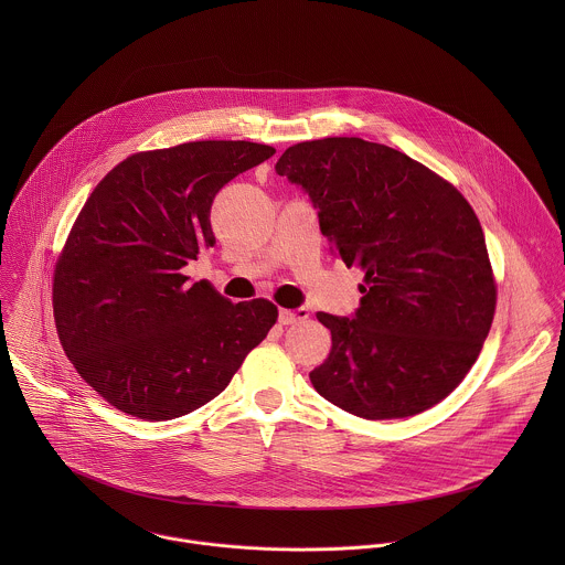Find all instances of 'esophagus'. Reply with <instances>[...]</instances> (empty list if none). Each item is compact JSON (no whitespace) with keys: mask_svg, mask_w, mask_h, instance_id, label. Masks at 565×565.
I'll return each instance as SVG.
<instances>
[{"mask_svg":"<svg viewBox=\"0 0 565 565\" xmlns=\"http://www.w3.org/2000/svg\"><path fill=\"white\" fill-rule=\"evenodd\" d=\"M309 318V309H305V307H300V309H294V311H289V309H280V313H278V320L280 323H296V322H305Z\"/></svg>","mask_w":565,"mask_h":565,"instance_id":"1","label":"esophagus"}]
</instances>
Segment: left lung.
I'll list each match as a JSON object with an SVG mask.
<instances>
[{
	"mask_svg": "<svg viewBox=\"0 0 565 565\" xmlns=\"http://www.w3.org/2000/svg\"><path fill=\"white\" fill-rule=\"evenodd\" d=\"M330 249L365 271L352 318L318 313L328 359L309 376L328 403L365 417H408L444 401L475 365L495 309L479 217L444 178L356 137L285 150Z\"/></svg>",
	"mask_w": 565,
	"mask_h": 565,
	"instance_id": "1",
	"label": "left lung"
}]
</instances>
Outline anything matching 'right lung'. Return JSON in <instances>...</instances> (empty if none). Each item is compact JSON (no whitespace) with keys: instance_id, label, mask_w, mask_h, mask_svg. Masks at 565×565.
<instances>
[{"instance_id":"obj_1","label":"right lung","mask_w":565,"mask_h":565,"mask_svg":"<svg viewBox=\"0 0 565 565\" xmlns=\"http://www.w3.org/2000/svg\"><path fill=\"white\" fill-rule=\"evenodd\" d=\"M249 141L139 152L95 186L54 271V320L82 379L115 408L162 422L220 396L276 323L258 298L233 305L182 267L215 245L211 206L274 157Z\"/></svg>"}]
</instances>
